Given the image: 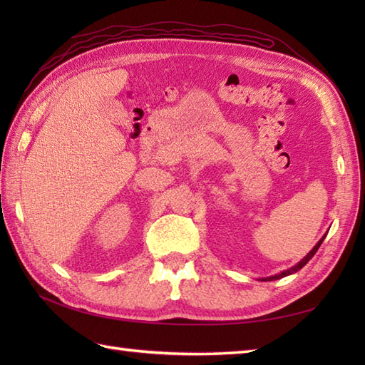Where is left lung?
Returning <instances> with one entry per match:
<instances>
[{"label":"left lung","instance_id":"1","mask_svg":"<svg viewBox=\"0 0 365 365\" xmlns=\"http://www.w3.org/2000/svg\"><path fill=\"white\" fill-rule=\"evenodd\" d=\"M324 237H327V234H324L320 240H319V243H317L314 247H312V251L311 252H309L307 255H306V257L304 259H301L298 263H297V265H294V267H292V268H289V269H284V271H281V273H279V274H274V276H269V277H262L260 279V281H276V279H282V277H285V276H290V274H293V273H297V271H299L302 267H304L306 265V263L309 262V260H311L312 257H314V255H315V252L317 251H319V247H320V245L323 243V240H324Z\"/></svg>","mask_w":365,"mask_h":365}]
</instances>
